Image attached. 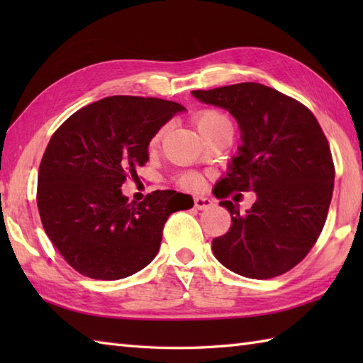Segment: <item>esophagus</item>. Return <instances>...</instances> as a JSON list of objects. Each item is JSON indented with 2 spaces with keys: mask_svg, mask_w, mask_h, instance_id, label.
<instances>
[{
  "mask_svg": "<svg viewBox=\"0 0 363 363\" xmlns=\"http://www.w3.org/2000/svg\"><path fill=\"white\" fill-rule=\"evenodd\" d=\"M213 206V201L207 196H195V209L203 211V209H209V207Z\"/></svg>",
  "mask_w": 363,
  "mask_h": 363,
  "instance_id": "obj_1",
  "label": "esophagus"
}]
</instances>
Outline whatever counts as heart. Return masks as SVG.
<instances>
[{"mask_svg": "<svg viewBox=\"0 0 363 363\" xmlns=\"http://www.w3.org/2000/svg\"><path fill=\"white\" fill-rule=\"evenodd\" d=\"M195 126L203 138L213 134V133H217V130H220V129H233L230 120L226 117L225 113H221L218 111L199 112L195 117ZM160 135H162V130L154 135L151 145H156L159 142ZM199 184H201V179H199V176H196V174H186L179 179V186L184 189H194V187H198Z\"/></svg>", "mask_w": 363, "mask_h": 363, "instance_id": "heart-1", "label": "heart"}]
</instances>
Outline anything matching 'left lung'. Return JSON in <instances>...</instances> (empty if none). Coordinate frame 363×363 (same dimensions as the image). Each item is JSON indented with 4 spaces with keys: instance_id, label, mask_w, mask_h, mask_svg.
Segmentation results:
<instances>
[{
    "instance_id": "left-lung-1",
    "label": "left lung",
    "mask_w": 363,
    "mask_h": 363,
    "mask_svg": "<svg viewBox=\"0 0 363 363\" xmlns=\"http://www.w3.org/2000/svg\"><path fill=\"white\" fill-rule=\"evenodd\" d=\"M191 95L228 111L240 129L242 145L215 196L248 190L257 196L246 213L221 199L233 225L212 240L213 256L250 279L289 272L317 242L333 199L334 162L317 118L296 99L257 82Z\"/></svg>"
}]
</instances>
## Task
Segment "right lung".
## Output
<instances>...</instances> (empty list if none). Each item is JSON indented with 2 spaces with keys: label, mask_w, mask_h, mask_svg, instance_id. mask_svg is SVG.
<instances>
[{
  "label": "right lung",
  "mask_w": 363,
  "mask_h": 363,
  "mask_svg": "<svg viewBox=\"0 0 363 363\" xmlns=\"http://www.w3.org/2000/svg\"><path fill=\"white\" fill-rule=\"evenodd\" d=\"M179 103L109 96L74 112L46 146L37 177V207L46 235L76 272L117 281L156 257L169 215L191 196L156 190L129 203L121 186L150 159V142Z\"/></svg>",
  "instance_id": "add662e5"
}]
</instances>
